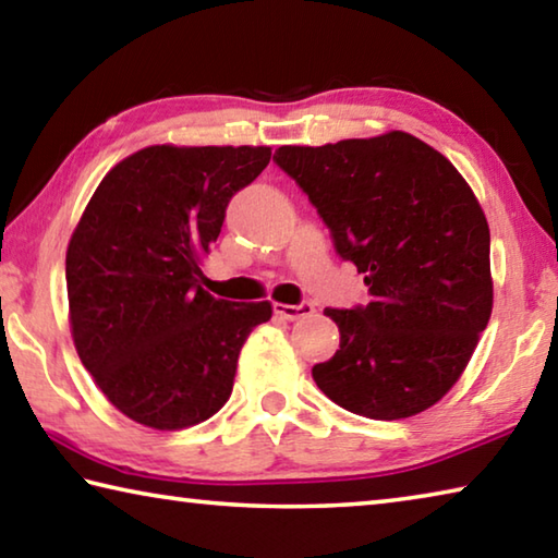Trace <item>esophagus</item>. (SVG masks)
Wrapping results in <instances>:
<instances>
[{
  "label": "esophagus",
  "instance_id": "obj_1",
  "mask_svg": "<svg viewBox=\"0 0 558 558\" xmlns=\"http://www.w3.org/2000/svg\"><path fill=\"white\" fill-rule=\"evenodd\" d=\"M272 310H276L278 317L288 319V323H295V319L307 317V315L315 313L313 302H300V305H282V302H276V305H272Z\"/></svg>",
  "mask_w": 558,
  "mask_h": 558
}]
</instances>
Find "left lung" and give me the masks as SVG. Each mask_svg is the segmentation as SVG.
I'll use <instances>...</instances> for the list:
<instances>
[{"label": "left lung", "mask_w": 558, "mask_h": 558, "mask_svg": "<svg viewBox=\"0 0 558 558\" xmlns=\"http://www.w3.org/2000/svg\"><path fill=\"white\" fill-rule=\"evenodd\" d=\"M276 162L372 295L364 307L325 310L339 349L313 366L315 384L374 421L430 409L465 372L493 315L489 226L477 196L448 157L401 130L286 145Z\"/></svg>", "instance_id": "1"}]
</instances>
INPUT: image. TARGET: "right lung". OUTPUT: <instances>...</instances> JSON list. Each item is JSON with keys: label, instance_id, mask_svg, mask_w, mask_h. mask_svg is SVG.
Segmentation results:
<instances>
[{"label": "right lung", "instance_id": "add662e5", "mask_svg": "<svg viewBox=\"0 0 558 558\" xmlns=\"http://www.w3.org/2000/svg\"><path fill=\"white\" fill-rule=\"evenodd\" d=\"M270 147L153 145L102 177L65 251L75 352L106 399L140 426L182 430L221 409L263 302L216 300L202 260L226 206Z\"/></svg>", "mask_w": 558, "mask_h": 558}]
</instances>
